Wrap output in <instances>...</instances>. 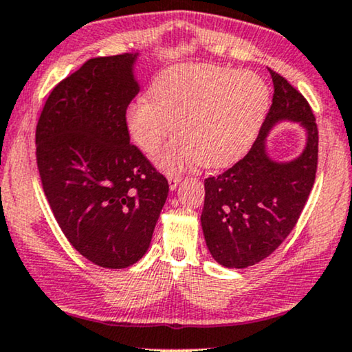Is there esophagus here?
<instances>
[{
	"label": "esophagus",
	"mask_w": 352,
	"mask_h": 352,
	"mask_svg": "<svg viewBox=\"0 0 352 352\" xmlns=\"http://www.w3.org/2000/svg\"><path fill=\"white\" fill-rule=\"evenodd\" d=\"M180 182H182V177H168V186H170V190L173 191V190H177V186L180 185Z\"/></svg>",
	"instance_id": "34e87169"
}]
</instances>
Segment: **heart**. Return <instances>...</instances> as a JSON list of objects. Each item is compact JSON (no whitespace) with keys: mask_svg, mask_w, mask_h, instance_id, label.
I'll return each instance as SVG.
<instances>
[{"mask_svg":"<svg viewBox=\"0 0 352 352\" xmlns=\"http://www.w3.org/2000/svg\"><path fill=\"white\" fill-rule=\"evenodd\" d=\"M269 102V88L252 72L212 64L172 65L154 77L148 96L127 106L125 129L142 151L153 154L173 125L179 135L156 157L164 170L195 162L220 168L251 148Z\"/></svg>","mask_w":352,"mask_h":352,"instance_id":"b5f03b06","label":"heart"}]
</instances>
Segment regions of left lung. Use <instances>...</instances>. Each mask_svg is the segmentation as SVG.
Returning <instances> with one entry per match:
<instances>
[{
  "label": "left lung",
  "instance_id": "1",
  "mask_svg": "<svg viewBox=\"0 0 352 352\" xmlns=\"http://www.w3.org/2000/svg\"><path fill=\"white\" fill-rule=\"evenodd\" d=\"M270 75L274 100L250 153L204 180L201 227L210 256L227 269H246L277 250L296 225L316 180V117L296 88L274 70ZM283 121L298 123L307 142L298 157L278 162L268 153V135Z\"/></svg>",
  "mask_w": 352,
  "mask_h": 352
}]
</instances>
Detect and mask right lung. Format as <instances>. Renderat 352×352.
<instances>
[{
	"label": "right lung",
	"mask_w": 352,
	"mask_h": 352,
	"mask_svg": "<svg viewBox=\"0 0 352 352\" xmlns=\"http://www.w3.org/2000/svg\"><path fill=\"white\" fill-rule=\"evenodd\" d=\"M138 58L87 60L53 88L36 125V164L54 219L70 245L104 269H127L146 254L168 195L125 129L140 91Z\"/></svg>",
	"instance_id": "obj_1"
}]
</instances>
